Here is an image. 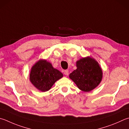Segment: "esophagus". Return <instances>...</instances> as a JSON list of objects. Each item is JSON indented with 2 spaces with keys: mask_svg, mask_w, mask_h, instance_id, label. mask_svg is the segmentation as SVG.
<instances>
[{
  "mask_svg": "<svg viewBox=\"0 0 129 129\" xmlns=\"http://www.w3.org/2000/svg\"><path fill=\"white\" fill-rule=\"evenodd\" d=\"M64 74L65 75H66V76H68L69 74V70H64Z\"/></svg>",
  "mask_w": 129,
  "mask_h": 129,
  "instance_id": "34e87169",
  "label": "esophagus"
}]
</instances>
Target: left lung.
I'll list each match as a JSON object with an SVG mask.
<instances>
[{
  "mask_svg": "<svg viewBox=\"0 0 129 129\" xmlns=\"http://www.w3.org/2000/svg\"><path fill=\"white\" fill-rule=\"evenodd\" d=\"M76 70L70 74L69 77L78 88L89 92L98 86L102 80V69L93 58H82L76 62Z\"/></svg>",
  "mask_w": 129,
  "mask_h": 129,
  "instance_id": "1",
  "label": "left lung"
}]
</instances>
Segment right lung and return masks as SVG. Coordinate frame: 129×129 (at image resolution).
I'll return each mask as SVG.
<instances>
[{"label":"right lung","mask_w":129,"mask_h":129,"mask_svg":"<svg viewBox=\"0 0 129 129\" xmlns=\"http://www.w3.org/2000/svg\"><path fill=\"white\" fill-rule=\"evenodd\" d=\"M63 74L54 69L46 59H40L33 66L30 73V81L39 90L47 91Z\"/></svg>","instance_id":"obj_1"}]
</instances>
